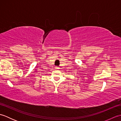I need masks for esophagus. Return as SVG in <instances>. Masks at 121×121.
Masks as SVG:
<instances>
[{
	"instance_id": "obj_1",
	"label": "esophagus",
	"mask_w": 121,
	"mask_h": 121,
	"mask_svg": "<svg viewBox=\"0 0 121 121\" xmlns=\"http://www.w3.org/2000/svg\"><path fill=\"white\" fill-rule=\"evenodd\" d=\"M55 69H56V70H59V69H60V68L59 67H58V66H56V68H55Z\"/></svg>"
}]
</instances>
